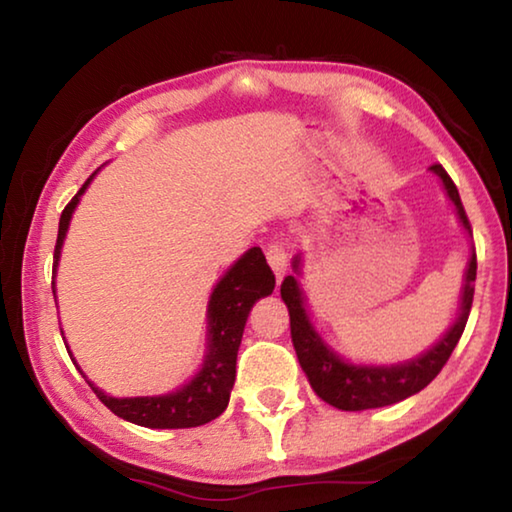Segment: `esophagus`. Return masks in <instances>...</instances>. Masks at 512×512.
<instances>
[{
    "label": "esophagus",
    "mask_w": 512,
    "mask_h": 512,
    "mask_svg": "<svg viewBox=\"0 0 512 512\" xmlns=\"http://www.w3.org/2000/svg\"><path fill=\"white\" fill-rule=\"evenodd\" d=\"M266 259H268V266L273 268V273L280 277L287 271V250H284L282 244H271L266 248Z\"/></svg>",
    "instance_id": "obj_1"
}]
</instances>
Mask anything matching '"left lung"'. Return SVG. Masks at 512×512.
<instances>
[{
    "label": "left lung",
    "instance_id": "1",
    "mask_svg": "<svg viewBox=\"0 0 512 512\" xmlns=\"http://www.w3.org/2000/svg\"><path fill=\"white\" fill-rule=\"evenodd\" d=\"M429 171L440 180L445 189V196L452 201L458 223L465 230L467 237H472L470 221H467L461 196L447 176V171L440 164H433ZM293 275H287L282 282V300L289 307L291 316V339L296 348L300 368L305 370L314 393L320 400L336 406L341 411H366L379 409V406H391L406 400L415 393H420L424 386H429L433 377L438 375L447 359L452 357L458 339H461L467 316L472 309L474 298V280H476V253L474 246L467 259L463 273L461 298H458V311L454 323L447 327V332L431 345L429 350L420 352L418 357L397 361V363H357L345 359L341 352H336L325 341V336L318 332L311 318L307 305V296L302 291L300 277L305 266V255L298 253L291 259Z\"/></svg>",
    "mask_w": 512,
    "mask_h": 512
}]
</instances>
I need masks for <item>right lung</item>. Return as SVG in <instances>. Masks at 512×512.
Instances as JSON below:
<instances>
[{
    "instance_id": "1",
    "label": "right lung",
    "mask_w": 512,
    "mask_h": 512,
    "mask_svg": "<svg viewBox=\"0 0 512 512\" xmlns=\"http://www.w3.org/2000/svg\"><path fill=\"white\" fill-rule=\"evenodd\" d=\"M99 169L85 180V185L79 189L72 201L60 214L58 223V239L54 250V282H51V291H54L56 300V271L60 262V253H63V244L69 230V221H72L76 205L81 203V196L85 189L97 176ZM275 289V275L266 264V257L262 248H248L228 271H225L219 282L214 284L207 300V334H205V354L201 368L194 372V377L178 386L176 391L162 393V395H140V397H112L106 391H101L97 384H92L88 375L76 363L69 343L63 336L65 348L72 357L74 366L79 368L81 375L88 381L90 388L97 393L99 400L108 406V409L117 415V418L140 424V427L149 429H189L201 427L205 422H212L214 418L228 409L232 386H235L237 377V352L241 345V336H244V327L250 309H253L259 298L271 296ZM63 332V329H60Z\"/></svg>"
}]
</instances>
